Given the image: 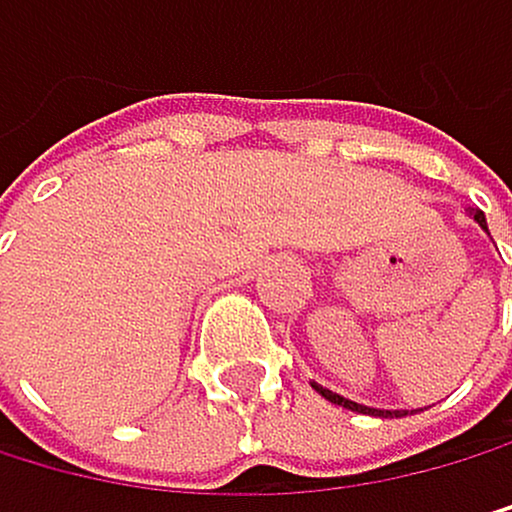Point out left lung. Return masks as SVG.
Segmentation results:
<instances>
[{"label":"left lung","mask_w":512,"mask_h":512,"mask_svg":"<svg viewBox=\"0 0 512 512\" xmlns=\"http://www.w3.org/2000/svg\"><path fill=\"white\" fill-rule=\"evenodd\" d=\"M471 217L487 230V221H484V211H478V208H471ZM311 388L320 394V397H327L330 404H340V407H346V410H359V413H372V417H407L404 410H375V407H362V404H356V401H349V397H343V394H333L330 388H320L317 381H311Z\"/></svg>","instance_id":"8db88e82"}]
</instances>
